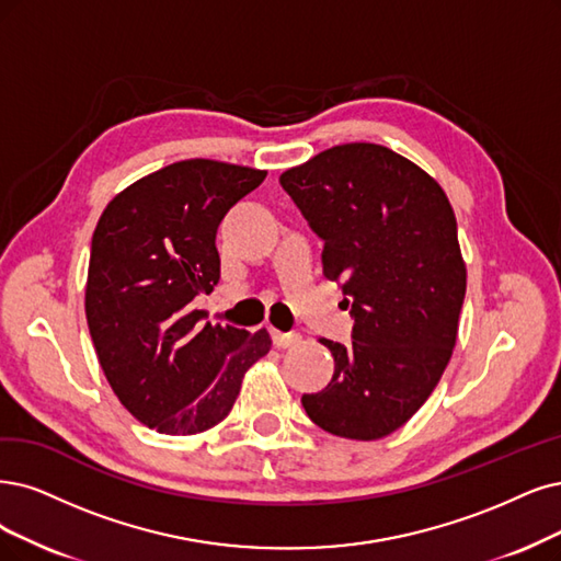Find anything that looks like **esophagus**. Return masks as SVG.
Returning <instances> with one entry per match:
<instances>
[{"instance_id": "1", "label": "esophagus", "mask_w": 561, "mask_h": 561, "mask_svg": "<svg viewBox=\"0 0 561 561\" xmlns=\"http://www.w3.org/2000/svg\"><path fill=\"white\" fill-rule=\"evenodd\" d=\"M270 337H273V344L277 348H288V346H296L300 342L298 333H279V330H270Z\"/></svg>"}]
</instances>
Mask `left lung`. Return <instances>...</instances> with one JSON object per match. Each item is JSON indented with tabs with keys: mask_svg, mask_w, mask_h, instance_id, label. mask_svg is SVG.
Returning a JSON list of instances; mask_svg holds the SVG:
<instances>
[{
	"mask_svg": "<svg viewBox=\"0 0 561 561\" xmlns=\"http://www.w3.org/2000/svg\"><path fill=\"white\" fill-rule=\"evenodd\" d=\"M279 184L323 240V275L354 319L348 344L323 340L335 375L302 407L337 437L381 439L425 404L458 337L467 270L453 207L416 163L375 142L330 148Z\"/></svg>",
	"mask_w": 561,
	"mask_h": 561,
	"instance_id": "1",
	"label": "left lung"
}]
</instances>
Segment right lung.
I'll use <instances>...</instances> for the list:
<instances>
[{
  "mask_svg": "<svg viewBox=\"0 0 561 561\" xmlns=\"http://www.w3.org/2000/svg\"><path fill=\"white\" fill-rule=\"evenodd\" d=\"M265 171L210 159L165 165L117 194L92 236L85 314L103 375L134 419L161 434L221 423L259 333L213 325L192 302L219 282L217 228Z\"/></svg>",
  "mask_w": 561,
  "mask_h": 561,
  "instance_id": "add662e5",
  "label": "right lung"
}]
</instances>
